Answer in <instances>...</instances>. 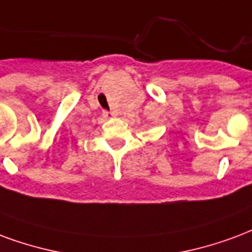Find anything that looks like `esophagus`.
<instances>
[{
	"mask_svg": "<svg viewBox=\"0 0 252 252\" xmlns=\"http://www.w3.org/2000/svg\"><path fill=\"white\" fill-rule=\"evenodd\" d=\"M102 116L105 117V119H109V117H113V113L108 111H102Z\"/></svg>",
	"mask_w": 252,
	"mask_h": 252,
	"instance_id": "1",
	"label": "esophagus"
}]
</instances>
